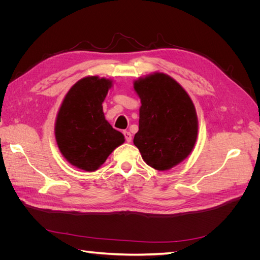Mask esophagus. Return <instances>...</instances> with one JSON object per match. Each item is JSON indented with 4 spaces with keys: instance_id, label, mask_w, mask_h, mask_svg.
<instances>
[{
    "instance_id": "1",
    "label": "esophagus",
    "mask_w": 260,
    "mask_h": 260,
    "mask_svg": "<svg viewBox=\"0 0 260 260\" xmlns=\"http://www.w3.org/2000/svg\"><path fill=\"white\" fill-rule=\"evenodd\" d=\"M123 136H124V139H125V141H127V142H131L132 135L129 131H123Z\"/></svg>"
}]
</instances>
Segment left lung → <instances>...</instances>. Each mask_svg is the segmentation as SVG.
Returning a JSON list of instances; mask_svg holds the SVG:
<instances>
[{
	"label": "left lung",
	"mask_w": 260,
	"mask_h": 260,
	"mask_svg": "<svg viewBox=\"0 0 260 260\" xmlns=\"http://www.w3.org/2000/svg\"><path fill=\"white\" fill-rule=\"evenodd\" d=\"M141 99L139 131L133 143L156 170L170 169L185 159L198 138L193 102L176 80L154 74L135 82Z\"/></svg>",
	"instance_id": "left-lung-1"
}]
</instances>
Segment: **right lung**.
<instances>
[{
    "mask_svg": "<svg viewBox=\"0 0 260 260\" xmlns=\"http://www.w3.org/2000/svg\"><path fill=\"white\" fill-rule=\"evenodd\" d=\"M112 81L86 77L62 101L55 123V137L62 156L77 168L96 170L124 142L121 132L105 119L103 103Z\"/></svg>",
    "mask_w": 260,
    "mask_h": 260,
    "instance_id": "right-lung-1",
    "label": "right lung"
}]
</instances>
